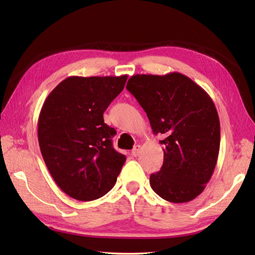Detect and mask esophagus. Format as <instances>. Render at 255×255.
Segmentation results:
<instances>
[{
  "instance_id": "esophagus-1",
  "label": "esophagus",
  "mask_w": 255,
  "mask_h": 255,
  "mask_svg": "<svg viewBox=\"0 0 255 255\" xmlns=\"http://www.w3.org/2000/svg\"><path fill=\"white\" fill-rule=\"evenodd\" d=\"M139 153H140V145H136L131 150V155H132V156L136 157V156H138V155H139Z\"/></svg>"
}]
</instances>
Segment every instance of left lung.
I'll use <instances>...</instances> for the list:
<instances>
[{
    "mask_svg": "<svg viewBox=\"0 0 255 255\" xmlns=\"http://www.w3.org/2000/svg\"><path fill=\"white\" fill-rule=\"evenodd\" d=\"M127 90L147 115L155 135L165 137L163 165L149 178L164 200L195 199L214 173L221 144L217 110L204 89L181 73L132 75Z\"/></svg>",
    "mask_w": 255,
    "mask_h": 255,
    "instance_id": "obj_1",
    "label": "left lung"
}]
</instances>
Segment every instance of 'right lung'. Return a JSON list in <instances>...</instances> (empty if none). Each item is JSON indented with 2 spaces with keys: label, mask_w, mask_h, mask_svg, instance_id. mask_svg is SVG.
Segmentation results:
<instances>
[{
  "label": "right lung",
  "mask_w": 255,
  "mask_h": 255,
  "mask_svg": "<svg viewBox=\"0 0 255 255\" xmlns=\"http://www.w3.org/2000/svg\"><path fill=\"white\" fill-rule=\"evenodd\" d=\"M127 75L70 76L42 105L38 140L58 187L81 201L96 200L114 187L126 161L112 146L115 128L103 112L123 91Z\"/></svg>",
  "instance_id": "add662e5"
}]
</instances>
